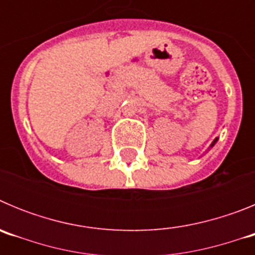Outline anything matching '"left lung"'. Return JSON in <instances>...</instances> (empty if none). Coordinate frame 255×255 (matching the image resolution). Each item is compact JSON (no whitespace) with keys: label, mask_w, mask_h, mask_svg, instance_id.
<instances>
[{"label":"left lung","mask_w":255,"mask_h":255,"mask_svg":"<svg viewBox=\"0 0 255 255\" xmlns=\"http://www.w3.org/2000/svg\"><path fill=\"white\" fill-rule=\"evenodd\" d=\"M217 140H218V138H216V139H215V140L212 141V144H211V145H209V149H211V148H213V145H215V144H216V143H217Z\"/></svg>","instance_id":"1"}]
</instances>
